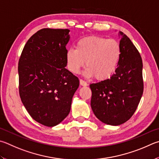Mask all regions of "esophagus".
I'll return each mask as SVG.
<instances>
[{
  "label": "esophagus",
  "mask_w": 159,
  "mask_h": 159,
  "mask_svg": "<svg viewBox=\"0 0 159 159\" xmlns=\"http://www.w3.org/2000/svg\"><path fill=\"white\" fill-rule=\"evenodd\" d=\"M80 85H82V86H87L88 83L85 81V80H83V79H80Z\"/></svg>",
  "instance_id": "esophagus-1"
}]
</instances>
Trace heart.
<instances>
[{
	"label": "heart",
	"instance_id": "heart-1",
	"mask_svg": "<svg viewBox=\"0 0 159 159\" xmlns=\"http://www.w3.org/2000/svg\"><path fill=\"white\" fill-rule=\"evenodd\" d=\"M121 53L120 44L116 39L89 36L80 39L76 48L67 50L66 60L72 73H79L85 62L86 76H94L95 79L103 80L116 71Z\"/></svg>",
	"mask_w": 159,
	"mask_h": 159
}]
</instances>
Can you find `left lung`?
<instances>
[{
    "label": "left lung",
    "mask_w": 159,
    "mask_h": 159,
    "mask_svg": "<svg viewBox=\"0 0 159 159\" xmlns=\"http://www.w3.org/2000/svg\"><path fill=\"white\" fill-rule=\"evenodd\" d=\"M121 57L110 79L89 85L91 108L98 119L106 125L117 126L132 117L143 93V61L129 37L120 32Z\"/></svg>",
    "instance_id": "obj_1"
}]
</instances>
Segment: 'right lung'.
Here are the masks:
<instances>
[{
    "mask_svg": "<svg viewBox=\"0 0 159 159\" xmlns=\"http://www.w3.org/2000/svg\"><path fill=\"white\" fill-rule=\"evenodd\" d=\"M69 29L43 28L28 40L19 60V89L33 120L56 126L70 112L78 78L65 68Z\"/></svg>",
    "mask_w": 159,
    "mask_h": 159,
    "instance_id": "add662e5",
    "label": "right lung"
}]
</instances>
